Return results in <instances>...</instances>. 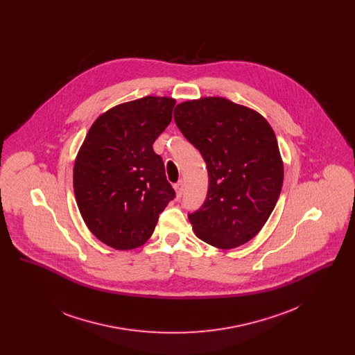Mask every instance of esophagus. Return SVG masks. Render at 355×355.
Here are the masks:
<instances>
[{"instance_id": "esophagus-1", "label": "esophagus", "mask_w": 355, "mask_h": 355, "mask_svg": "<svg viewBox=\"0 0 355 355\" xmlns=\"http://www.w3.org/2000/svg\"><path fill=\"white\" fill-rule=\"evenodd\" d=\"M174 189H175V191H177V197L181 198L182 194H184V181H178V182L174 185Z\"/></svg>"}]
</instances>
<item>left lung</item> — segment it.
I'll use <instances>...</instances> for the list:
<instances>
[{
	"mask_svg": "<svg viewBox=\"0 0 355 355\" xmlns=\"http://www.w3.org/2000/svg\"><path fill=\"white\" fill-rule=\"evenodd\" d=\"M174 121L207 166L205 202L187 214L196 236L220 249L249 242L269 220L284 182L270 125L252 109L220 97L177 105Z\"/></svg>",
	"mask_w": 355,
	"mask_h": 355,
	"instance_id": "obj_1",
	"label": "left lung"
}]
</instances>
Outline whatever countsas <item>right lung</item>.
Here are the masks:
<instances>
[{
  "instance_id": "right-lung-1",
  "label": "right lung",
  "mask_w": 355,
  "mask_h": 355,
  "mask_svg": "<svg viewBox=\"0 0 355 355\" xmlns=\"http://www.w3.org/2000/svg\"><path fill=\"white\" fill-rule=\"evenodd\" d=\"M174 105L152 96L122 103L98 117L85 138L74 164V196L86 226L107 246H142L175 198L153 150Z\"/></svg>"
}]
</instances>
